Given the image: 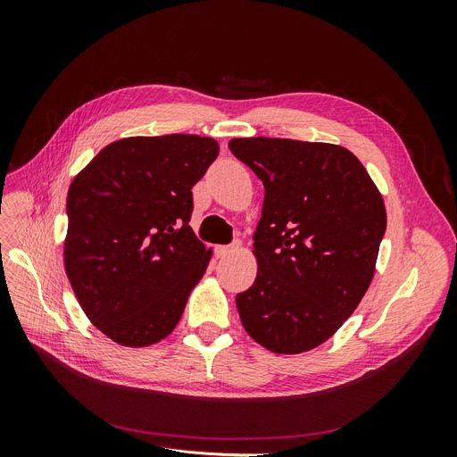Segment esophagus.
I'll list each match as a JSON object with an SVG mask.
<instances>
[{
  "label": "esophagus",
  "instance_id": "obj_1",
  "mask_svg": "<svg viewBox=\"0 0 457 457\" xmlns=\"http://www.w3.org/2000/svg\"><path fill=\"white\" fill-rule=\"evenodd\" d=\"M240 250V244H232V245H217V257H227L234 252Z\"/></svg>",
  "mask_w": 457,
  "mask_h": 457
}]
</instances>
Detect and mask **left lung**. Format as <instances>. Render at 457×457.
Instances as JSON below:
<instances>
[{
    "label": "left lung",
    "instance_id": "left-lung-1",
    "mask_svg": "<svg viewBox=\"0 0 457 457\" xmlns=\"http://www.w3.org/2000/svg\"><path fill=\"white\" fill-rule=\"evenodd\" d=\"M228 148L265 185L253 237L257 276L237 295L242 326L270 353L312 351L373 280L386 228L381 192L339 145L250 137Z\"/></svg>",
    "mask_w": 457,
    "mask_h": 457
}]
</instances>
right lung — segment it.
Listing matches in <instances>:
<instances>
[{
	"label": "right lung",
	"instance_id": "right-lung-1",
	"mask_svg": "<svg viewBox=\"0 0 457 457\" xmlns=\"http://www.w3.org/2000/svg\"><path fill=\"white\" fill-rule=\"evenodd\" d=\"M217 154L212 137H126L68 188L66 276L89 322L121 347L168 337L210 265L188 220L192 187Z\"/></svg>",
	"mask_w": 457,
	"mask_h": 457
}]
</instances>
